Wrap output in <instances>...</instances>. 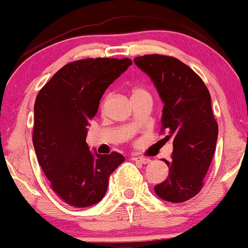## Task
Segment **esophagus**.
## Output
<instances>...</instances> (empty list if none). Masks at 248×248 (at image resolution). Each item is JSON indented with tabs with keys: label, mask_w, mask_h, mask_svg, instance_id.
I'll list each match as a JSON object with an SVG mask.
<instances>
[{
	"label": "esophagus",
	"mask_w": 248,
	"mask_h": 248,
	"mask_svg": "<svg viewBox=\"0 0 248 248\" xmlns=\"http://www.w3.org/2000/svg\"><path fill=\"white\" fill-rule=\"evenodd\" d=\"M132 160H134L135 162L142 163V165H145V163L150 162V159H148V157H143V156H134L132 157Z\"/></svg>",
	"instance_id": "obj_1"
}]
</instances>
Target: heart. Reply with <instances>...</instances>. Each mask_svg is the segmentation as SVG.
Instances as JSON below:
<instances>
[{
  "instance_id": "1",
  "label": "heart",
  "mask_w": 248,
  "mask_h": 248,
  "mask_svg": "<svg viewBox=\"0 0 248 248\" xmlns=\"http://www.w3.org/2000/svg\"><path fill=\"white\" fill-rule=\"evenodd\" d=\"M139 94H149L147 92V89H144L143 87H135L132 89V95H139Z\"/></svg>"
}]
</instances>
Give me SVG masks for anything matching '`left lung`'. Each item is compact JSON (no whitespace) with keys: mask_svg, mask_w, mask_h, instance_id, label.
Here are the masks:
<instances>
[{"mask_svg":"<svg viewBox=\"0 0 248 248\" xmlns=\"http://www.w3.org/2000/svg\"><path fill=\"white\" fill-rule=\"evenodd\" d=\"M140 69L149 75L162 99L161 132L173 140V153L167 163L170 172L154 187L163 201L181 203L202 190L218 135L211 109V98L203 80L178 58L144 55L135 58Z\"/></svg>","mask_w":248,"mask_h":248,"instance_id":"left-lung-1","label":"left lung"}]
</instances>
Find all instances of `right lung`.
<instances>
[{
  "label": "right lung",
  "mask_w": 248,
  "mask_h": 248,
  "mask_svg": "<svg viewBox=\"0 0 248 248\" xmlns=\"http://www.w3.org/2000/svg\"><path fill=\"white\" fill-rule=\"evenodd\" d=\"M132 62L129 58H86L61 68L40 89L34 104L33 145L51 188L75 208L103 200L109 175L124 162L119 153L93 154L87 126L107 87Z\"/></svg>",
  "instance_id": "obj_1"
}]
</instances>
